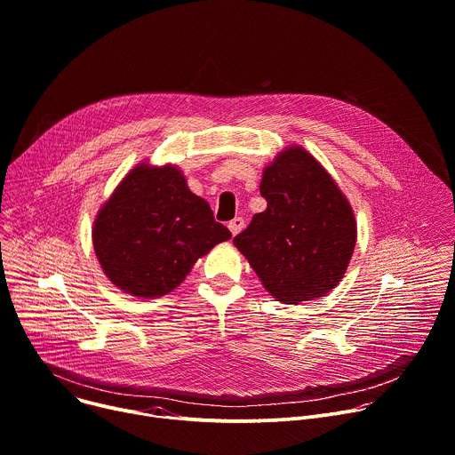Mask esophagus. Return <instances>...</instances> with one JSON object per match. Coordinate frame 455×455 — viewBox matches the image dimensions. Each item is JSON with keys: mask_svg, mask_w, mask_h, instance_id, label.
Wrapping results in <instances>:
<instances>
[{"mask_svg": "<svg viewBox=\"0 0 455 455\" xmlns=\"http://www.w3.org/2000/svg\"><path fill=\"white\" fill-rule=\"evenodd\" d=\"M228 228H230L232 235H237V234L244 228V220H243V218H234V220L228 223Z\"/></svg>", "mask_w": 455, "mask_h": 455, "instance_id": "34e87169", "label": "esophagus"}]
</instances>
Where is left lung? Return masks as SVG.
I'll use <instances>...</instances> for the list:
<instances>
[{"label":"left lung","mask_w":455,"mask_h":455,"mask_svg":"<svg viewBox=\"0 0 455 455\" xmlns=\"http://www.w3.org/2000/svg\"><path fill=\"white\" fill-rule=\"evenodd\" d=\"M268 207L234 237L265 290L284 304L330 293L356 244V220L333 176L300 146L284 148L263 171Z\"/></svg>","instance_id":"left-lung-1"}]
</instances>
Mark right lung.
<instances>
[{
	"label": "right lung",
	"mask_w": 455,
	"mask_h": 455,
	"mask_svg": "<svg viewBox=\"0 0 455 455\" xmlns=\"http://www.w3.org/2000/svg\"><path fill=\"white\" fill-rule=\"evenodd\" d=\"M230 237L176 165L148 162L122 178L92 230L106 277L139 299L164 297L178 288L200 257Z\"/></svg>",
	"instance_id": "obj_1"
}]
</instances>
